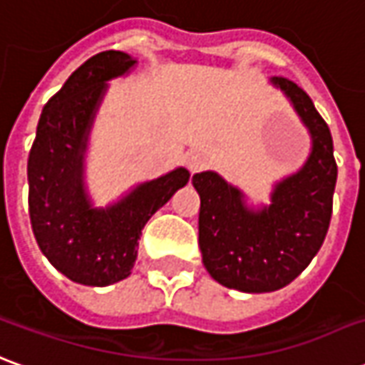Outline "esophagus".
Instances as JSON below:
<instances>
[{
	"mask_svg": "<svg viewBox=\"0 0 365 365\" xmlns=\"http://www.w3.org/2000/svg\"><path fill=\"white\" fill-rule=\"evenodd\" d=\"M206 165H208V159H206L202 153L188 155L187 169L190 170V175H195V173H200V170H202Z\"/></svg>",
	"mask_w": 365,
	"mask_h": 365,
	"instance_id": "obj_1",
	"label": "esophagus"
}]
</instances>
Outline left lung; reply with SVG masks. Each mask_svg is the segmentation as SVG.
<instances>
[{"label":"left lung","mask_w":365,"mask_h":365,"mask_svg":"<svg viewBox=\"0 0 365 365\" xmlns=\"http://www.w3.org/2000/svg\"><path fill=\"white\" fill-rule=\"evenodd\" d=\"M312 135V153L297 175L275 187L271 206L245 208L240 190L216 173H198V244L218 283L244 293H271L289 285L319 253L332 218L338 165L328 123L311 96L293 80L275 76Z\"/></svg>","instance_id":"left-lung-1"}]
</instances>
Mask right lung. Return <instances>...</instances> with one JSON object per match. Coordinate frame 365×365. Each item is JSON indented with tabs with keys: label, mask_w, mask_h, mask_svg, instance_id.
Returning <instances> with one entry per match:
<instances>
[{
	"label": "right lung",
	"mask_w": 365,
	"mask_h": 365,
	"mask_svg": "<svg viewBox=\"0 0 365 365\" xmlns=\"http://www.w3.org/2000/svg\"><path fill=\"white\" fill-rule=\"evenodd\" d=\"M135 61L121 51L98 53L72 72L38 118L27 161L29 218L41 252L63 275L90 287L129 277L147 220L188 182L177 169L145 182L108 210H94L82 188L86 133L106 80Z\"/></svg>",
	"instance_id": "obj_1"
}]
</instances>
